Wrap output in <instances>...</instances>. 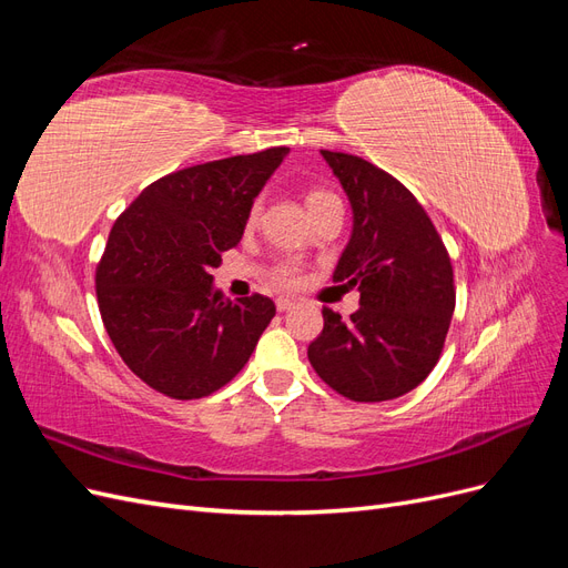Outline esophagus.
<instances>
[{
  "instance_id": "1",
  "label": "esophagus",
  "mask_w": 568,
  "mask_h": 568,
  "mask_svg": "<svg viewBox=\"0 0 568 568\" xmlns=\"http://www.w3.org/2000/svg\"><path fill=\"white\" fill-rule=\"evenodd\" d=\"M294 305H296L294 298H277V311H280V313L291 311V307H294Z\"/></svg>"
}]
</instances>
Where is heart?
<instances>
[{
	"label": "heart",
	"mask_w": 568,
	"mask_h": 568,
	"mask_svg": "<svg viewBox=\"0 0 568 568\" xmlns=\"http://www.w3.org/2000/svg\"><path fill=\"white\" fill-rule=\"evenodd\" d=\"M334 201H338L336 194L326 192V189H320V186L311 189V192H307V196H305V203H307V209H311V213H315L317 209H324V205H329ZM261 211H263V203L253 201L251 209H248V215H246L248 225H255L257 217H261ZM272 280H274V284L282 286V288H291V286H296L301 282V274H298V267L294 263H282L277 270H274Z\"/></svg>",
	"instance_id": "heart-1"
}]
</instances>
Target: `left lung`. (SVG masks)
<instances>
[{
  "label": "left lung",
  "instance_id": "1",
  "mask_svg": "<svg viewBox=\"0 0 568 568\" xmlns=\"http://www.w3.org/2000/svg\"><path fill=\"white\" fill-rule=\"evenodd\" d=\"M322 156L353 205V234L334 282L357 286L359 307L351 320L324 307V329L307 359L343 398H400L443 353L455 311L450 255L403 182L353 153L322 149Z\"/></svg>",
  "mask_w": 568,
  "mask_h": 568
}]
</instances>
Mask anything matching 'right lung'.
<instances>
[{"mask_svg": "<svg viewBox=\"0 0 568 568\" xmlns=\"http://www.w3.org/2000/svg\"><path fill=\"white\" fill-rule=\"evenodd\" d=\"M286 153L272 146L175 170L113 222L94 274L99 313L130 372L168 398L196 400L230 384L277 313L261 294L222 298L211 272Z\"/></svg>", "mask_w": 568, "mask_h": 568, "instance_id": "add662e5", "label": "right lung"}]
</instances>
